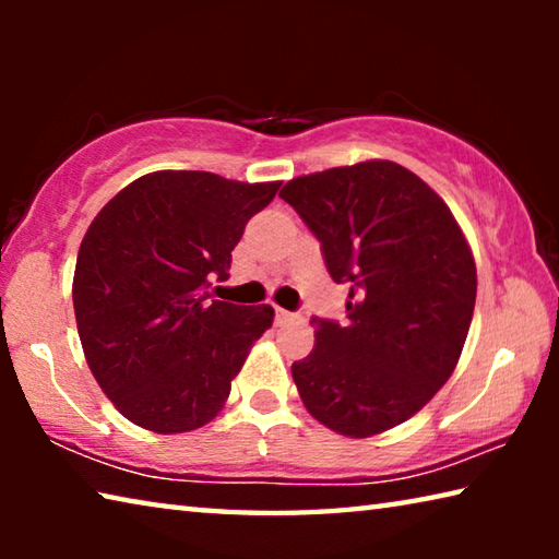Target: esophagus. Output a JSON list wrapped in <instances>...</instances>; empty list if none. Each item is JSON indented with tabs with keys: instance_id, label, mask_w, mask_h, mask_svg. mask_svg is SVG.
Masks as SVG:
<instances>
[{
	"instance_id": "esophagus-1",
	"label": "esophagus",
	"mask_w": 559,
	"mask_h": 559,
	"mask_svg": "<svg viewBox=\"0 0 559 559\" xmlns=\"http://www.w3.org/2000/svg\"><path fill=\"white\" fill-rule=\"evenodd\" d=\"M300 316L298 313H290V310H283V308H276V323L283 325V323H290V320H298Z\"/></svg>"
}]
</instances>
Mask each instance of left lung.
Wrapping results in <instances>:
<instances>
[{"label":"left lung","instance_id":"1","mask_svg":"<svg viewBox=\"0 0 559 559\" xmlns=\"http://www.w3.org/2000/svg\"><path fill=\"white\" fill-rule=\"evenodd\" d=\"M347 283V320L313 318L293 362L306 409L367 439L414 416L456 367L476 306V263L441 197L390 159L296 177L281 189Z\"/></svg>","mask_w":559,"mask_h":559}]
</instances>
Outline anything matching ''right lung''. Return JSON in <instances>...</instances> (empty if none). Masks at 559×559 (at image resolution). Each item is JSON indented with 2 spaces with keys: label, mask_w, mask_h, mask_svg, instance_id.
<instances>
[{
  "label": "right lung",
  "mask_w": 559,
  "mask_h": 559,
  "mask_svg": "<svg viewBox=\"0 0 559 559\" xmlns=\"http://www.w3.org/2000/svg\"><path fill=\"white\" fill-rule=\"evenodd\" d=\"M278 185L163 169L120 189L88 226L75 323L100 390L138 427L182 433L212 421L271 328V306L210 300V286L229 278L246 222Z\"/></svg>",
  "instance_id": "add662e5"
}]
</instances>
